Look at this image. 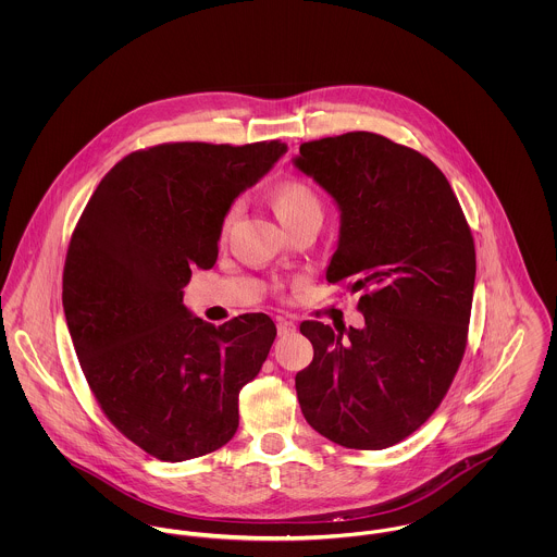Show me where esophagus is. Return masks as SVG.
Instances as JSON below:
<instances>
[{"label": "esophagus", "mask_w": 557, "mask_h": 557, "mask_svg": "<svg viewBox=\"0 0 557 557\" xmlns=\"http://www.w3.org/2000/svg\"><path fill=\"white\" fill-rule=\"evenodd\" d=\"M276 327H278V336H289L296 332V325L289 319H278Z\"/></svg>", "instance_id": "esophagus-1"}]
</instances>
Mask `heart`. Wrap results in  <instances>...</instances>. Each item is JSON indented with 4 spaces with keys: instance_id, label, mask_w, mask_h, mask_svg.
Returning <instances> with one entry per match:
<instances>
[{
    "instance_id": "obj_1",
    "label": "heart",
    "mask_w": 557,
    "mask_h": 557,
    "mask_svg": "<svg viewBox=\"0 0 557 557\" xmlns=\"http://www.w3.org/2000/svg\"><path fill=\"white\" fill-rule=\"evenodd\" d=\"M270 206H272L274 214L278 216V221L283 225H287V223H292V221H296L305 214H321L315 193L311 190V186H307L305 182H298V180H289V182L278 184L270 193ZM232 216L234 214H230L223 223L225 232L232 223Z\"/></svg>"
}]
</instances>
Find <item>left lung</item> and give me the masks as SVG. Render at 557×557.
I'll list each match as a JSON object with an SVG mask.
<instances>
[{
  "mask_svg": "<svg viewBox=\"0 0 557 557\" xmlns=\"http://www.w3.org/2000/svg\"><path fill=\"white\" fill-rule=\"evenodd\" d=\"M294 166L338 210L327 283L362 292V327L305 321L313 362L296 375L307 422L334 444L384 450L442 403L461 364L476 250L446 175L375 133L300 146Z\"/></svg>",
  "mask_w": 557,
  "mask_h": 557,
  "instance_id": "obj_1",
  "label": "left lung"
}]
</instances>
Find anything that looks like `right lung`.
<instances>
[{
  "instance_id": "right-lung-1",
  "label": "right lung",
  "mask_w": 557,
  "mask_h": 557,
  "mask_svg": "<svg viewBox=\"0 0 557 557\" xmlns=\"http://www.w3.org/2000/svg\"><path fill=\"white\" fill-rule=\"evenodd\" d=\"M285 144H164L120 160L98 184L64 265V313L107 418L160 461L227 444L238 395L276 336L263 313L223 325L182 302L193 268L219 257L225 216Z\"/></svg>"
}]
</instances>
